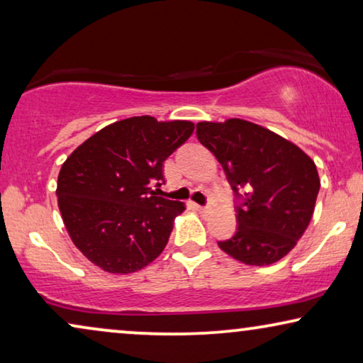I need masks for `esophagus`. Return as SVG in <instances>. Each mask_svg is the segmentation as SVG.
Instances as JSON below:
<instances>
[{
  "label": "esophagus",
  "instance_id": "1",
  "mask_svg": "<svg viewBox=\"0 0 363 363\" xmlns=\"http://www.w3.org/2000/svg\"><path fill=\"white\" fill-rule=\"evenodd\" d=\"M195 208H196V210H198V211H200V213H203V215H205V213H210V208H208V206L195 205Z\"/></svg>",
  "mask_w": 363,
  "mask_h": 363
}]
</instances>
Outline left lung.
<instances>
[{"label":"left lung","mask_w":363,"mask_h":363,"mask_svg":"<svg viewBox=\"0 0 363 363\" xmlns=\"http://www.w3.org/2000/svg\"><path fill=\"white\" fill-rule=\"evenodd\" d=\"M196 137L221 163L236 196L245 190L235 236L218 246L250 266L282 259L314 215L315 163L284 137L242 118L198 122Z\"/></svg>","instance_id":"1"}]
</instances>
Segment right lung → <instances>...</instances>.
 Instances as JSON below:
<instances>
[{
	"instance_id": "obj_1",
	"label": "right lung",
	"mask_w": 363,
	"mask_h": 363,
	"mask_svg": "<svg viewBox=\"0 0 363 363\" xmlns=\"http://www.w3.org/2000/svg\"><path fill=\"white\" fill-rule=\"evenodd\" d=\"M195 130L190 121L142 116L113 122L62 163L57 205L71 240L89 261L130 274L165 250L185 203L157 196L163 162Z\"/></svg>"
}]
</instances>
